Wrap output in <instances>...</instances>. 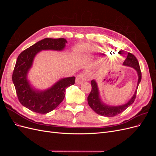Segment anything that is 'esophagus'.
<instances>
[{
  "label": "esophagus",
  "instance_id": "obj_1",
  "mask_svg": "<svg viewBox=\"0 0 156 156\" xmlns=\"http://www.w3.org/2000/svg\"><path fill=\"white\" fill-rule=\"evenodd\" d=\"M87 80H89V75L88 73H79L75 79V83L79 84L82 83L83 81H87Z\"/></svg>",
  "mask_w": 156,
  "mask_h": 156
}]
</instances>
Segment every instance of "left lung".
<instances>
[{"label": "left lung", "mask_w": 156, "mask_h": 156, "mask_svg": "<svg viewBox=\"0 0 156 156\" xmlns=\"http://www.w3.org/2000/svg\"><path fill=\"white\" fill-rule=\"evenodd\" d=\"M123 64L124 66H127L133 68L138 73L139 80L137 83V87H136V90L135 92L134 95L131 98V100L124 105H122L120 106H116V107L107 105L101 101L97 83L95 80H92L91 81L92 90H91L90 93V94L88 96L87 100H88V103L89 106L90 107L92 108V109L94 111H95L97 114L100 115L101 116H107V117L115 116L119 114H120V113L124 111L127 107H129L132 103L134 102L136 98V90H137V88L139 84V83L141 81V78H142V74H141L139 63L135 56L133 54L129 53L128 55H127V58L124 60Z\"/></svg>", "instance_id": "8db88e82"}]
</instances>
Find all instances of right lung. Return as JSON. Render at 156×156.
I'll return each instance as SVG.
<instances>
[{"label":"right lung","instance_id":"right-lung-1","mask_svg":"<svg viewBox=\"0 0 156 156\" xmlns=\"http://www.w3.org/2000/svg\"><path fill=\"white\" fill-rule=\"evenodd\" d=\"M67 43L64 38H45L24 50L18 56L12 74V81L18 100L29 110L46 114L54 110L65 97L66 89L75 84V77L60 79L51 88L44 91L33 89L27 75L35 55L41 50H62Z\"/></svg>","mask_w":156,"mask_h":156}]
</instances>
